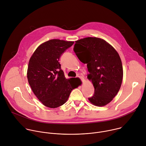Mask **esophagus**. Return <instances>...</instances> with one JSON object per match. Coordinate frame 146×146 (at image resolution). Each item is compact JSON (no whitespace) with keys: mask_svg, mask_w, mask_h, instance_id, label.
I'll return each mask as SVG.
<instances>
[{"mask_svg":"<svg viewBox=\"0 0 146 146\" xmlns=\"http://www.w3.org/2000/svg\"><path fill=\"white\" fill-rule=\"evenodd\" d=\"M79 78H80V80H81V81H82V83L84 82V81H85V79H84V77H79Z\"/></svg>","mask_w":146,"mask_h":146,"instance_id":"obj_1","label":"esophagus"}]
</instances>
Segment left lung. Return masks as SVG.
I'll return each mask as SVG.
<instances>
[{
  "label": "left lung",
  "mask_w": 146,
  "mask_h": 146,
  "mask_svg": "<svg viewBox=\"0 0 146 146\" xmlns=\"http://www.w3.org/2000/svg\"><path fill=\"white\" fill-rule=\"evenodd\" d=\"M73 50L79 60L87 64V77L94 87V94L89 100L97 106L106 105L121 86L123 69L119 54L105 40L98 37L76 41Z\"/></svg>",
  "instance_id": "8db88e82"
}]
</instances>
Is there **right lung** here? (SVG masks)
<instances>
[{"label":"right lung","instance_id":"1","mask_svg":"<svg viewBox=\"0 0 146 146\" xmlns=\"http://www.w3.org/2000/svg\"><path fill=\"white\" fill-rule=\"evenodd\" d=\"M74 41L52 39L40 45L30 58L27 72L29 84L43 105L56 108L67 101L78 87L76 81L67 79L59 59Z\"/></svg>","mask_w":146,"mask_h":146}]
</instances>
